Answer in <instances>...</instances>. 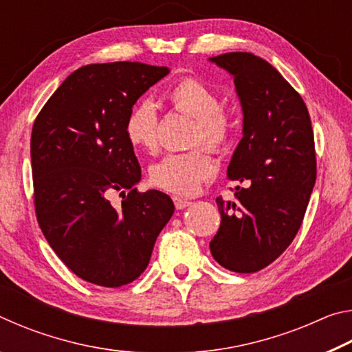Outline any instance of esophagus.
Wrapping results in <instances>:
<instances>
[{"label": "esophagus", "mask_w": 352, "mask_h": 352, "mask_svg": "<svg viewBox=\"0 0 352 352\" xmlns=\"http://www.w3.org/2000/svg\"><path fill=\"white\" fill-rule=\"evenodd\" d=\"M174 205L177 210H184V208L190 205V200L184 199V197H178V195H175L174 197Z\"/></svg>", "instance_id": "esophagus-1"}]
</instances>
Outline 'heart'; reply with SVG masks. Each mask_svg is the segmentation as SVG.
<instances>
[{
	"label": "heart",
	"mask_w": 352,
	"mask_h": 352,
	"mask_svg": "<svg viewBox=\"0 0 352 352\" xmlns=\"http://www.w3.org/2000/svg\"><path fill=\"white\" fill-rule=\"evenodd\" d=\"M172 109L194 119L190 144H204L212 152H223L234 140L237 122L233 113L222 107L220 94L197 77H182L168 91ZM130 144L152 153L158 147V113L148 99H141L130 110L126 121ZM214 174V164L204 147L169 153L151 168V180L157 188L172 194L189 195Z\"/></svg>",
	"instance_id": "1"
}]
</instances>
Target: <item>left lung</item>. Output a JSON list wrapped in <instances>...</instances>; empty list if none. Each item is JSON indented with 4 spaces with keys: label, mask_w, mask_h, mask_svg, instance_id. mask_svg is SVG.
<instances>
[{
    "label": "left lung",
    "mask_w": 352,
    "mask_h": 352,
    "mask_svg": "<svg viewBox=\"0 0 352 352\" xmlns=\"http://www.w3.org/2000/svg\"><path fill=\"white\" fill-rule=\"evenodd\" d=\"M211 60L234 76L243 110V138L228 166L239 182L234 201L216 199L217 234L210 242L220 265L254 273L284 253L311 199L317 158L311 116L294 87L264 58L226 52Z\"/></svg>",
    "instance_id": "obj_1"
}]
</instances>
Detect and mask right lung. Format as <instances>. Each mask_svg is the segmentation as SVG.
<instances>
[{"mask_svg": "<svg viewBox=\"0 0 352 352\" xmlns=\"http://www.w3.org/2000/svg\"><path fill=\"white\" fill-rule=\"evenodd\" d=\"M168 73L141 62L87 65L35 118V216L51 248L83 281L102 287L135 281L174 214L168 194L135 188L141 168L126 136L132 107ZM111 192L123 197L121 206L111 205Z\"/></svg>", "mask_w": 352, "mask_h": 352, "instance_id": "obj_1", "label": "right lung"}]
</instances>
